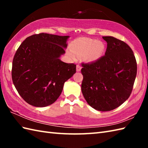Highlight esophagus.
<instances>
[{
  "label": "esophagus",
  "instance_id": "esophagus-1",
  "mask_svg": "<svg viewBox=\"0 0 148 148\" xmlns=\"http://www.w3.org/2000/svg\"><path fill=\"white\" fill-rule=\"evenodd\" d=\"M81 66H80L79 64H77V65H76V71H77V72H79V71H81Z\"/></svg>",
  "mask_w": 148,
  "mask_h": 148
}]
</instances>
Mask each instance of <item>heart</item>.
<instances>
[{"label": "heart", "mask_w": 148, "mask_h": 148, "mask_svg": "<svg viewBox=\"0 0 148 148\" xmlns=\"http://www.w3.org/2000/svg\"><path fill=\"white\" fill-rule=\"evenodd\" d=\"M71 51L69 55L72 58L84 56L87 61H95L103 54L105 49L103 43L90 38H80L74 40L71 45Z\"/></svg>", "instance_id": "b5f03b06"}]
</instances>
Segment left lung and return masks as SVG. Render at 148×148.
<instances>
[{
	"mask_svg": "<svg viewBox=\"0 0 148 148\" xmlns=\"http://www.w3.org/2000/svg\"><path fill=\"white\" fill-rule=\"evenodd\" d=\"M103 39L108 43L105 55L81 64V90L91 107L108 111L117 108L130 97L137 75V62L127 44L111 36Z\"/></svg>",
	"mask_w": 148,
	"mask_h": 148,
	"instance_id": "left-lung-1",
	"label": "left lung"
}]
</instances>
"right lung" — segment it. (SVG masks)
I'll return each instance as SVG.
<instances>
[{"label": "right lung", "mask_w": 148, "mask_h": 148, "mask_svg": "<svg viewBox=\"0 0 148 148\" xmlns=\"http://www.w3.org/2000/svg\"><path fill=\"white\" fill-rule=\"evenodd\" d=\"M69 36L34 34L21 44L14 56L12 79L25 101L46 107L60 95L65 82L76 72V65L59 59L65 53Z\"/></svg>", "instance_id": "1"}]
</instances>
